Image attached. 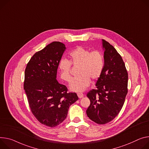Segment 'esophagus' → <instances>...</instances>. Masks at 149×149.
Here are the masks:
<instances>
[{
  "instance_id": "obj_1",
  "label": "esophagus",
  "mask_w": 149,
  "mask_h": 149,
  "mask_svg": "<svg viewBox=\"0 0 149 149\" xmlns=\"http://www.w3.org/2000/svg\"><path fill=\"white\" fill-rule=\"evenodd\" d=\"M77 96L79 99H81L84 97V94L83 93H77Z\"/></svg>"
}]
</instances>
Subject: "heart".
Instances as JSON below:
<instances>
[{"instance_id":"heart-1","label":"heart","mask_w":149,"mask_h":149,"mask_svg":"<svg viewBox=\"0 0 149 149\" xmlns=\"http://www.w3.org/2000/svg\"><path fill=\"white\" fill-rule=\"evenodd\" d=\"M70 61L61 59L59 62L61 78L69 81L71 77V65L79 66L78 77L71 79L70 88L75 92H83L90 84L91 79L97 80L102 75L104 65V56L99 50L90 51L82 46H78L69 55Z\"/></svg>"}]
</instances>
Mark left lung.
I'll list each match as a JSON object with an SVG mask.
<instances>
[{
  "instance_id": "obj_1",
  "label": "left lung",
  "mask_w": 149,
  "mask_h": 149,
  "mask_svg": "<svg viewBox=\"0 0 149 149\" xmlns=\"http://www.w3.org/2000/svg\"><path fill=\"white\" fill-rule=\"evenodd\" d=\"M102 41L103 71L96 83L97 88L87 94L90 100L87 115L98 124L109 123L118 115L128 93V75L125 63L113 46L104 40Z\"/></svg>"
}]
</instances>
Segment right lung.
<instances>
[{"mask_svg":"<svg viewBox=\"0 0 149 149\" xmlns=\"http://www.w3.org/2000/svg\"><path fill=\"white\" fill-rule=\"evenodd\" d=\"M66 47L53 42L31 58L25 70L24 89L31 111L40 123L55 127L66 118L78 97L56 80L59 62Z\"/></svg>","mask_w":149,"mask_h":149,"instance_id":"obj_1","label":"right lung"}]
</instances>
